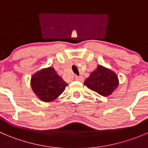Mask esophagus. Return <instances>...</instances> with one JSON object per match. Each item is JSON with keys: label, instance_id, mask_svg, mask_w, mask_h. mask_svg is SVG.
Wrapping results in <instances>:
<instances>
[{"label": "esophagus", "instance_id": "esophagus-1", "mask_svg": "<svg viewBox=\"0 0 148 148\" xmlns=\"http://www.w3.org/2000/svg\"><path fill=\"white\" fill-rule=\"evenodd\" d=\"M75 79H76V80L77 81H82L84 79L83 77H82V76H76Z\"/></svg>", "mask_w": 148, "mask_h": 148}]
</instances>
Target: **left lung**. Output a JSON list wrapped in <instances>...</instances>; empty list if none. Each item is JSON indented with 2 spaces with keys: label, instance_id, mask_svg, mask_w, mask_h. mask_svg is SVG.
<instances>
[{
  "label": "left lung",
  "instance_id": "8db88e82",
  "mask_svg": "<svg viewBox=\"0 0 148 148\" xmlns=\"http://www.w3.org/2000/svg\"><path fill=\"white\" fill-rule=\"evenodd\" d=\"M85 85L103 96L112 94L118 85V79L115 73L101 66L91 73L84 82Z\"/></svg>",
  "mask_w": 148,
  "mask_h": 148
}]
</instances>
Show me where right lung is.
Instances as JSON below:
<instances>
[{"instance_id":"obj_1","label":"right lung","mask_w":148,"mask_h":148,"mask_svg":"<svg viewBox=\"0 0 148 148\" xmlns=\"http://www.w3.org/2000/svg\"><path fill=\"white\" fill-rule=\"evenodd\" d=\"M67 85L51 67L38 71L31 78L33 90L41 101L45 102L56 99L63 93Z\"/></svg>"}]
</instances>
